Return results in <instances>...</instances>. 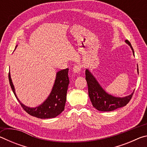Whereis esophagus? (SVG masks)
<instances>
[{
    "instance_id": "34e87169",
    "label": "esophagus",
    "mask_w": 147,
    "mask_h": 147,
    "mask_svg": "<svg viewBox=\"0 0 147 147\" xmlns=\"http://www.w3.org/2000/svg\"><path fill=\"white\" fill-rule=\"evenodd\" d=\"M73 72H74V73L78 74V73H80V71H81L80 66L78 65H74V66L73 67Z\"/></svg>"
}]
</instances>
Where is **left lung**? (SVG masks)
Wrapping results in <instances>:
<instances>
[{"label": "left lung", "instance_id": "obj_1", "mask_svg": "<svg viewBox=\"0 0 147 147\" xmlns=\"http://www.w3.org/2000/svg\"><path fill=\"white\" fill-rule=\"evenodd\" d=\"M126 43L130 46L131 50L134 51L130 41L126 40ZM138 71L139 72L138 69ZM86 80L88 87V94L93 106L98 111H111L126 106L131 100L134 92L131 94L123 98L115 97L109 94L101 88L95 78L92 74L86 69Z\"/></svg>", "mask_w": 147, "mask_h": 147}]
</instances>
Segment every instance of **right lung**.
<instances>
[{"instance_id":"add662e5","label":"right lung","mask_w":147,"mask_h":147,"mask_svg":"<svg viewBox=\"0 0 147 147\" xmlns=\"http://www.w3.org/2000/svg\"><path fill=\"white\" fill-rule=\"evenodd\" d=\"M68 71L69 69H65L57 73L55 82L49 97L41 105L35 108H31L24 106L19 101L15 93L14 86L11 82L9 72L8 78L12 91L24 110L29 115L35 117L49 119L58 116L64 110L67 98V91L69 84Z\"/></svg>"}]
</instances>
